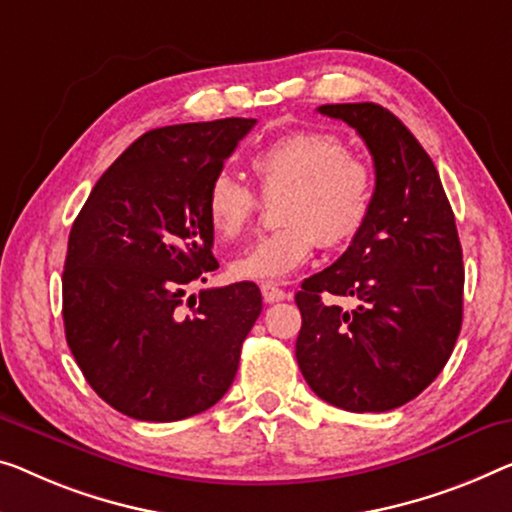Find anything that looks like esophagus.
<instances>
[{
	"mask_svg": "<svg viewBox=\"0 0 512 512\" xmlns=\"http://www.w3.org/2000/svg\"><path fill=\"white\" fill-rule=\"evenodd\" d=\"M262 296L266 303H278L287 299V292L278 285H273V282H262Z\"/></svg>",
	"mask_w": 512,
	"mask_h": 512,
	"instance_id": "obj_1",
	"label": "esophagus"
}]
</instances>
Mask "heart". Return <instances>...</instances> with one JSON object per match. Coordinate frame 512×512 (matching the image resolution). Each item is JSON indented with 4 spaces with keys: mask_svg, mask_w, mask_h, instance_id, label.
<instances>
[{
    "mask_svg": "<svg viewBox=\"0 0 512 512\" xmlns=\"http://www.w3.org/2000/svg\"><path fill=\"white\" fill-rule=\"evenodd\" d=\"M250 170L264 197H280V230L259 236L234 259L230 271L241 280H282L308 262L317 241L340 248L368 223L375 200V170L347 151L338 135L292 131L250 156ZM259 197L230 172H218L204 197L211 232L232 241L248 230Z\"/></svg>",
    "mask_w": 512,
    "mask_h": 512,
    "instance_id": "b5f03b06",
    "label": "heart"
}]
</instances>
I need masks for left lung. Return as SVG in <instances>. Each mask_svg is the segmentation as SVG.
Wrapping results in <instances>:
<instances>
[{
	"label": "left lung",
	"mask_w": 512,
	"mask_h": 512,
	"mask_svg": "<svg viewBox=\"0 0 512 512\" xmlns=\"http://www.w3.org/2000/svg\"><path fill=\"white\" fill-rule=\"evenodd\" d=\"M317 110L363 137L375 160V200L352 246L296 294V361L333 407L388 411L421 395L453 354L462 326L460 236L437 167L393 112L377 103ZM324 295L355 305L342 309Z\"/></svg>",
	"instance_id": "obj_1"
}]
</instances>
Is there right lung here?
Returning <instances> with one entry per match:
<instances>
[{"mask_svg":"<svg viewBox=\"0 0 512 512\" xmlns=\"http://www.w3.org/2000/svg\"><path fill=\"white\" fill-rule=\"evenodd\" d=\"M255 119L144 133L108 167L75 218L61 276L66 342L98 398L135 421L202 414L232 386L241 345L262 312L255 282L202 289L218 269L204 216Z\"/></svg>","mask_w":512,"mask_h":512,"instance_id":"right-lung-1","label":"right lung"}]
</instances>
